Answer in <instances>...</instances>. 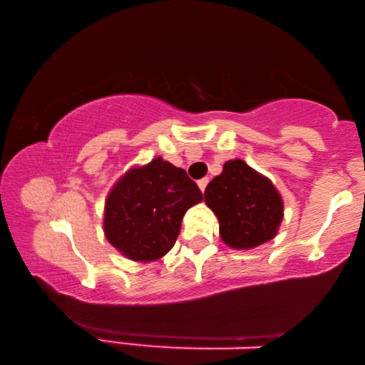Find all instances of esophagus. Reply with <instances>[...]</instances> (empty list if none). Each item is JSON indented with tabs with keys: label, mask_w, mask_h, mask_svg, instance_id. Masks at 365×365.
<instances>
[{
	"label": "esophagus",
	"mask_w": 365,
	"mask_h": 365,
	"mask_svg": "<svg viewBox=\"0 0 365 365\" xmlns=\"http://www.w3.org/2000/svg\"><path fill=\"white\" fill-rule=\"evenodd\" d=\"M207 183H209V178H201V180H197V187H200L201 191H205L206 187H207Z\"/></svg>",
	"instance_id": "esophagus-1"
}]
</instances>
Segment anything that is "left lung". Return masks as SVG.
<instances>
[{
  "label": "left lung",
  "instance_id": "1",
  "mask_svg": "<svg viewBox=\"0 0 365 365\" xmlns=\"http://www.w3.org/2000/svg\"><path fill=\"white\" fill-rule=\"evenodd\" d=\"M206 205L217 215L220 238L235 250H250L275 237L283 202L274 185L242 159L228 160L205 191Z\"/></svg>",
  "mask_w": 365,
  "mask_h": 365
}]
</instances>
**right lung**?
Segmentation results:
<instances>
[{
    "label": "right lung",
    "instance_id": "right-lung-1",
    "mask_svg": "<svg viewBox=\"0 0 365 365\" xmlns=\"http://www.w3.org/2000/svg\"><path fill=\"white\" fill-rule=\"evenodd\" d=\"M200 201L201 190L187 172L156 158L115 183L104 209V233L132 261H156L172 250L185 212Z\"/></svg>",
    "mask_w": 365,
    "mask_h": 365
}]
</instances>
